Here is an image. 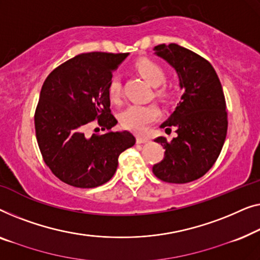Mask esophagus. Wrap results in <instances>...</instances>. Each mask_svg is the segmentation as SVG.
Segmentation results:
<instances>
[{
	"mask_svg": "<svg viewBox=\"0 0 260 260\" xmlns=\"http://www.w3.org/2000/svg\"><path fill=\"white\" fill-rule=\"evenodd\" d=\"M145 142H148V139L147 138L137 137V144H145Z\"/></svg>",
	"mask_w": 260,
	"mask_h": 260,
	"instance_id": "obj_1",
	"label": "esophagus"
}]
</instances>
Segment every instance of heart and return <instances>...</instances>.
I'll return each instance as SVG.
<instances>
[{
  "label": "heart",
  "mask_w": 260,
  "mask_h": 260,
  "mask_svg": "<svg viewBox=\"0 0 260 260\" xmlns=\"http://www.w3.org/2000/svg\"><path fill=\"white\" fill-rule=\"evenodd\" d=\"M135 69L142 78L155 86V94L160 99L168 96V88L164 85L166 81V72L161 66L156 62L141 58L135 62ZM163 85H161V83ZM108 95L112 101H120L122 95V82L118 75H114L108 83ZM160 114L158 106L154 104L149 105H131L123 109L120 114V121L125 128L134 132H144L146 128L154 122Z\"/></svg>",
  "instance_id": "b5f03b06"
}]
</instances>
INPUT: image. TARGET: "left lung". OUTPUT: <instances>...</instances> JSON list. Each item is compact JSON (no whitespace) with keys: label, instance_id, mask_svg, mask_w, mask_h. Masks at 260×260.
Returning <instances> with one entry per match:
<instances>
[{"label":"left lung","instance_id":"left-lung-1","mask_svg":"<svg viewBox=\"0 0 260 260\" xmlns=\"http://www.w3.org/2000/svg\"><path fill=\"white\" fill-rule=\"evenodd\" d=\"M155 54L175 68L181 100L161 127H175L171 142L155 139L165 155L152 171L156 178L172 184H186L202 178L217 161L228 133V112L222 87L214 68L192 50L171 43L154 47Z\"/></svg>","mask_w":260,"mask_h":260}]
</instances>
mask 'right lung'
<instances>
[{"instance_id": "right-lung-1", "label": "right lung", "mask_w": 260, "mask_h": 260, "mask_svg": "<svg viewBox=\"0 0 260 260\" xmlns=\"http://www.w3.org/2000/svg\"><path fill=\"white\" fill-rule=\"evenodd\" d=\"M128 53L80 54L58 66L43 82L35 109V133L43 161L66 184L93 188L111 180L119 155L135 144L129 132H112L108 83ZM96 119L106 132L87 138Z\"/></svg>"}]
</instances>
